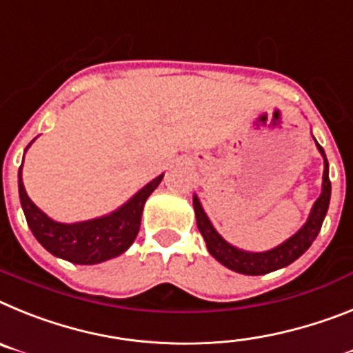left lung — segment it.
I'll use <instances>...</instances> for the list:
<instances>
[{"label": "left lung", "instance_id": "obj_1", "mask_svg": "<svg viewBox=\"0 0 353 353\" xmlns=\"http://www.w3.org/2000/svg\"><path fill=\"white\" fill-rule=\"evenodd\" d=\"M318 145V143H316ZM321 156L325 159V170H323V190H321V195L318 197V201L314 202L312 206L311 214H309V220L305 222V225L296 232L295 236H291L290 240L284 241L283 245H279L277 249L268 250V252L261 254H250L243 252L240 249H234L232 245H229L228 241L223 240L219 232L214 231L211 222L208 220L206 213L201 208V202L197 197H194V210L195 216H197V228L201 231L202 238L206 241L208 250H210L211 256L216 259V261L222 263L223 266L234 270L238 274L245 275H265L274 272V270L283 268V266L291 265V263L299 259L305 250L311 247V243L316 240L318 232L321 229V223H323L325 214L329 210L330 202V179H329V161H327V156H325L321 145H318Z\"/></svg>", "mask_w": 353, "mask_h": 353}]
</instances>
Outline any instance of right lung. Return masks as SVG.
<instances>
[{
    "mask_svg": "<svg viewBox=\"0 0 353 353\" xmlns=\"http://www.w3.org/2000/svg\"><path fill=\"white\" fill-rule=\"evenodd\" d=\"M161 179L163 174L143 186L128 204L108 216L79 223H58L46 216L26 195L19 168L21 206L33 236L46 250L76 265H96L130 249L139 234L143 204Z\"/></svg>",
    "mask_w": 353,
    "mask_h": 353,
    "instance_id": "right-lung-1",
    "label": "right lung"
}]
</instances>
